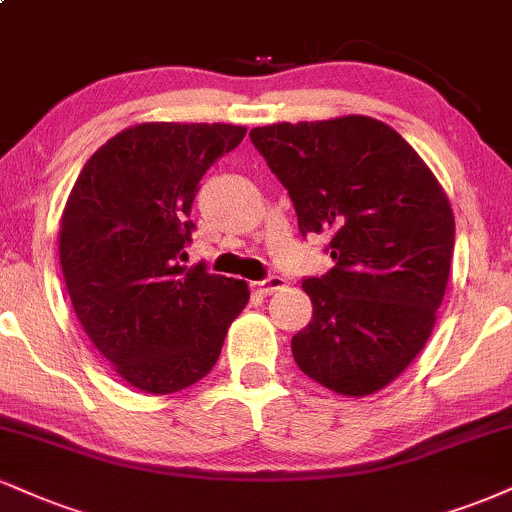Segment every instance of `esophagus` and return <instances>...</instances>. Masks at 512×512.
Masks as SVG:
<instances>
[{
	"mask_svg": "<svg viewBox=\"0 0 512 512\" xmlns=\"http://www.w3.org/2000/svg\"><path fill=\"white\" fill-rule=\"evenodd\" d=\"M283 286H286V279H283V276H269V279L252 283V288H255L260 295H269V293L279 291V288H283Z\"/></svg>",
	"mask_w": 512,
	"mask_h": 512,
	"instance_id": "esophagus-1",
	"label": "esophagus"
}]
</instances>
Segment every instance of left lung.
I'll list each match as a JSON object with an SVG mask.
<instances>
[{
    "mask_svg": "<svg viewBox=\"0 0 512 512\" xmlns=\"http://www.w3.org/2000/svg\"><path fill=\"white\" fill-rule=\"evenodd\" d=\"M252 145L291 195L298 229L329 233L334 267L303 281L312 322L291 350L341 396L389 386L432 336L455 243L451 202L422 157L369 116L272 123Z\"/></svg>",
    "mask_w": 512,
    "mask_h": 512,
    "instance_id": "left-lung-1",
    "label": "left lung"
}]
</instances>
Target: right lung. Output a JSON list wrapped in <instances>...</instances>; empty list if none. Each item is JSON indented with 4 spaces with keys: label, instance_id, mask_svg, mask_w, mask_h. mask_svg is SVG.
<instances>
[{
    "label": "right lung",
    "instance_id": "1",
    "mask_svg": "<svg viewBox=\"0 0 512 512\" xmlns=\"http://www.w3.org/2000/svg\"><path fill=\"white\" fill-rule=\"evenodd\" d=\"M248 128L138 123L85 162L59 226V260L78 322L138 391L188 389L217 365L248 283L183 267L202 176Z\"/></svg>",
    "mask_w": 512,
    "mask_h": 512
}]
</instances>
